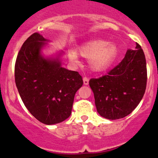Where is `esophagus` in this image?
I'll return each mask as SVG.
<instances>
[{
  "instance_id": "obj_1",
  "label": "esophagus",
  "mask_w": 158,
  "mask_h": 158,
  "mask_svg": "<svg viewBox=\"0 0 158 158\" xmlns=\"http://www.w3.org/2000/svg\"><path fill=\"white\" fill-rule=\"evenodd\" d=\"M83 83L84 85H87L89 84V78L87 77H83Z\"/></svg>"
}]
</instances>
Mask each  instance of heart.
Listing matches in <instances>:
<instances>
[{"label": "heart", "instance_id": "heart-1", "mask_svg": "<svg viewBox=\"0 0 158 158\" xmlns=\"http://www.w3.org/2000/svg\"><path fill=\"white\" fill-rule=\"evenodd\" d=\"M81 56L89 60L91 69L95 72L104 71L109 67L117 55L118 49L113 44L104 40H94L79 47ZM68 57L72 63L79 61V56L75 50H69Z\"/></svg>", "mask_w": 158, "mask_h": 158}]
</instances>
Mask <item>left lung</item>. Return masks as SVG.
Returning <instances> with one entry per match:
<instances>
[{
  "mask_svg": "<svg viewBox=\"0 0 158 158\" xmlns=\"http://www.w3.org/2000/svg\"><path fill=\"white\" fill-rule=\"evenodd\" d=\"M147 66L143 49L136 44L125 58L107 75L91 79L97 111L109 120L122 118L138 106L145 92Z\"/></svg>",
  "mask_w": 158,
  "mask_h": 158,
  "instance_id": "left-lung-1",
  "label": "left lung"
}]
</instances>
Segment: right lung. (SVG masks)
<instances>
[{
    "label": "right lung",
    "instance_id": "obj_1",
    "mask_svg": "<svg viewBox=\"0 0 158 158\" xmlns=\"http://www.w3.org/2000/svg\"><path fill=\"white\" fill-rule=\"evenodd\" d=\"M48 40L34 33L27 39L16 60L17 90L30 114L45 125L60 123L69 117L76 92L83 84L78 72L62 66L56 58L42 55Z\"/></svg>",
    "mask_w": 158,
    "mask_h": 158
}]
</instances>
